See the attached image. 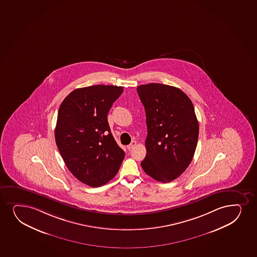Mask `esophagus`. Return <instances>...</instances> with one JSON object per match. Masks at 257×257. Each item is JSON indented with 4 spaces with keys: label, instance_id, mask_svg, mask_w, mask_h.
Listing matches in <instances>:
<instances>
[{
    "label": "esophagus",
    "instance_id": "obj_1",
    "mask_svg": "<svg viewBox=\"0 0 257 257\" xmlns=\"http://www.w3.org/2000/svg\"><path fill=\"white\" fill-rule=\"evenodd\" d=\"M137 145V142L136 141H133V142L131 143L130 145H128L127 146V149L130 151V150H132V149L134 148L135 146Z\"/></svg>",
    "mask_w": 257,
    "mask_h": 257
}]
</instances>
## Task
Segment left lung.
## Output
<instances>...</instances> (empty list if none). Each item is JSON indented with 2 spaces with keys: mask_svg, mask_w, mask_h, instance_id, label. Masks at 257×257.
Here are the masks:
<instances>
[{
  "mask_svg": "<svg viewBox=\"0 0 257 257\" xmlns=\"http://www.w3.org/2000/svg\"><path fill=\"white\" fill-rule=\"evenodd\" d=\"M145 106L148 134L144 171L156 181L170 182L193 160L199 122L190 99L180 88L150 83L137 88Z\"/></svg>",
  "mask_w": 257,
  "mask_h": 257,
  "instance_id": "8db88e82",
  "label": "left lung"
}]
</instances>
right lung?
I'll return each mask as SVG.
<instances>
[{"instance_id":"add662e5","label":"right lung","mask_w":257,"mask_h":257,"mask_svg":"<svg viewBox=\"0 0 257 257\" xmlns=\"http://www.w3.org/2000/svg\"><path fill=\"white\" fill-rule=\"evenodd\" d=\"M123 87L76 88L61 103L55 139L68 169L89 187L106 184L118 173L124 152L117 145L107 113Z\"/></svg>"}]
</instances>
